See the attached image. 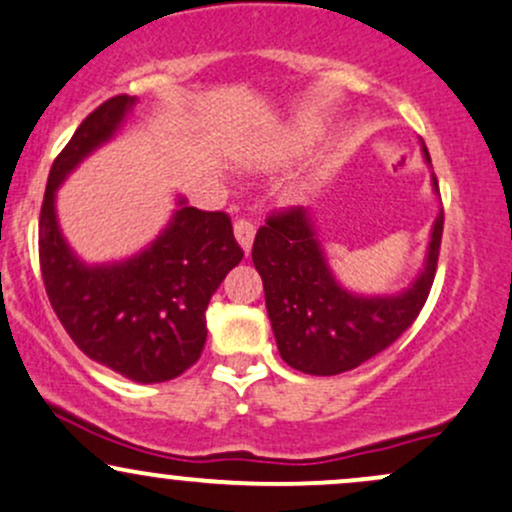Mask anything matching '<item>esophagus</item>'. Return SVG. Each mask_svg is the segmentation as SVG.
<instances>
[{"instance_id": "34e87169", "label": "esophagus", "mask_w": 512, "mask_h": 512, "mask_svg": "<svg viewBox=\"0 0 512 512\" xmlns=\"http://www.w3.org/2000/svg\"><path fill=\"white\" fill-rule=\"evenodd\" d=\"M233 230H235V238H238L240 247H243L245 252H250L252 240H255V223H252L250 218L240 216V218H235Z\"/></svg>"}]
</instances>
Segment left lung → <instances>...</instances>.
<instances>
[{"label":"left lung","instance_id":"8db88e82","mask_svg":"<svg viewBox=\"0 0 512 512\" xmlns=\"http://www.w3.org/2000/svg\"><path fill=\"white\" fill-rule=\"evenodd\" d=\"M425 157L430 162L428 150ZM442 226L445 213L440 211L432 228L428 265L406 294L364 299L347 294L333 279L306 209L289 206L269 213L252 243V262L265 286L267 313L284 362L303 374L335 376L393 345L428 301Z\"/></svg>","mask_w":512,"mask_h":512}]
</instances>
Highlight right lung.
<instances>
[{
	"label": "right lung",
	"mask_w": 512,
	"mask_h": 512,
	"mask_svg": "<svg viewBox=\"0 0 512 512\" xmlns=\"http://www.w3.org/2000/svg\"><path fill=\"white\" fill-rule=\"evenodd\" d=\"M128 94L99 104L50 167L38 221V260L55 316L72 342L101 367L157 384L187 372L206 342V308L243 247L223 211L182 206L153 247L111 267H84L55 223V189L65 174L111 138L133 106Z\"/></svg>",
	"instance_id": "right-lung-1"
}]
</instances>
